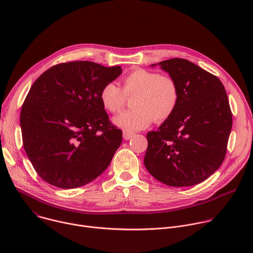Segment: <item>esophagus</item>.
Listing matches in <instances>:
<instances>
[{
  "label": "esophagus",
  "instance_id": "1",
  "mask_svg": "<svg viewBox=\"0 0 253 253\" xmlns=\"http://www.w3.org/2000/svg\"><path fill=\"white\" fill-rule=\"evenodd\" d=\"M134 135V133L132 131H129V130H123V138L125 140H129L132 138V136Z\"/></svg>",
  "mask_w": 253,
  "mask_h": 253
}]
</instances>
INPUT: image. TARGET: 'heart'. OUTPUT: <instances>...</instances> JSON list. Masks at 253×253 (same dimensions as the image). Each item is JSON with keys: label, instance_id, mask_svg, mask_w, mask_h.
I'll return each instance as SVG.
<instances>
[{"label": "heart", "instance_id": "1", "mask_svg": "<svg viewBox=\"0 0 253 253\" xmlns=\"http://www.w3.org/2000/svg\"><path fill=\"white\" fill-rule=\"evenodd\" d=\"M132 99L134 109L124 112L114 119V123L129 131L142 130L154 120L161 123L174 113L179 102V87L176 80L158 72L135 69L121 81V88L107 83L100 91V101L112 114L120 113Z\"/></svg>", "mask_w": 253, "mask_h": 253}]
</instances>
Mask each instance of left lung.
<instances>
[{"label":"left lung","mask_w":253,"mask_h":253,"mask_svg":"<svg viewBox=\"0 0 253 253\" xmlns=\"http://www.w3.org/2000/svg\"><path fill=\"white\" fill-rule=\"evenodd\" d=\"M157 65L176 80L179 102L157 131L147 133L144 165L168 186H193L225 158L232 127L228 97L217 77L188 60L174 58Z\"/></svg>","instance_id":"obj_1"}]
</instances>
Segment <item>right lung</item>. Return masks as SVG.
Here are the masks:
<instances>
[{
    "mask_svg": "<svg viewBox=\"0 0 253 253\" xmlns=\"http://www.w3.org/2000/svg\"><path fill=\"white\" fill-rule=\"evenodd\" d=\"M121 73L120 66L72 61L51 67L34 82L20 123L27 156L46 182L80 187L109 166L122 131L109 120L100 91Z\"/></svg>",
    "mask_w": 253,
    "mask_h": 253,
    "instance_id": "add662e5",
    "label": "right lung"
}]
</instances>
